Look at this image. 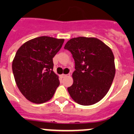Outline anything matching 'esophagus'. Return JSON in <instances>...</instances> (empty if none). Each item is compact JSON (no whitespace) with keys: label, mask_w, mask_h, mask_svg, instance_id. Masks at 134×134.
Masks as SVG:
<instances>
[{"label":"esophagus","mask_w":134,"mask_h":134,"mask_svg":"<svg viewBox=\"0 0 134 134\" xmlns=\"http://www.w3.org/2000/svg\"><path fill=\"white\" fill-rule=\"evenodd\" d=\"M68 76H70V74H62V78H66Z\"/></svg>","instance_id":"34e87169"}]
</instances>
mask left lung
Masks as SVG:
<instances>
[{"instance_id": "obj_1", "label": "left lung", "mask_w": 134, "mask_h": 134, "mask_svg": "<svg viewBox=\"0 0 134 134\" xmlns=\"http://www.w3.org/2000/svg\"><path fill=\"white\" fill-rule=\"evenodd\" d=\"M75 62L73 84L68 88L72 99L91 105L106 95L115 74L114 55L110 48L94 37H79L66 43Z\"/></svg>"}]
</instances>
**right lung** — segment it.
<instances>
[{
	"label": "right lung",
	"mask_w": 134,
	"mask_h": 134,
	"mask_svg": "<svg viewBox=\"0 0 134 134\" xmlns=\"http://www.w3.org/2000/svg\"><path fill=\"white\" fill-rule=\"evenodd\" d=\"M64 40L41 36L27 41L19 48L12 64L16 84L29 101L40 104L54 96L60 85L53 71V58Z\"/></svg>",
	"instance_id": "add662e5"
}]
</instances>
